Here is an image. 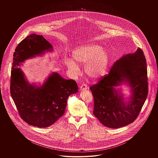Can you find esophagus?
<instances>
[{
  "label": "esophagus",
  "instance_id": "34e87169",
  "mask_svg": "<svg viewBox=\"0 0 158 158\" xmlns=\"http://www.w3.org/2000/svg\"><path fill=\"white\" fill-rule=\"evenodd\" d=\"M88 89L87 88V86L85 85V84H83L81 86V88H80V90H86Z\"/></svg>",
  "mask_w": 158,
  "mask_h": 158
}]
</instances>
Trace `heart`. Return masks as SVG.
<instances>
[{"label":"heart","mask_w":158,"mask_h":158,"mask_svg":"<svg viewBox=\"0 0 158 158\" xmlns=\"http://www.w3.org/2000/svg\"><path fill=\"white\" fill-rule=\"evenodd\" d=\"M73 60L66 61L68 69L77 73L80 68L77 64L85 66L86 75L94 81L105 76L108 68L110 55L101 45L91 43L77 47L72 52Z\"/></svg>","instance_id":"1"}]
</instances>
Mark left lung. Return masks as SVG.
I'll return each mask as SVG.
<instances>
[{"label": "left lung", "mask_w": 158, "mask_h": 158, "mask_svg": "<svg viewBox=\"0 0 158 158\" xmlns=\"http://www.w3.org/2000/svg\"><path fill=\"white\" fill-rule=\"evenodd\" d=\"M147 66L143 51L124 54L111 68L108 75L92 86L94 99V114L106 127L117 128L133 123L148 97ZM123 84L130 88L131 96L123 97Z\"/></svg>", "instance_id": "left-lung-1"}]
</instances>
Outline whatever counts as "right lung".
<instances>
[{
	"label": "right lung",
	"instance_id": "right-lung-1",
	"mask_svg": "<svg viewBox=\"0 0 158 158\" xmlns=\"http://www.w3.org/2000/svg\"><path fill=\"white\" fill-rule=\"evenodd\" d=\"M53 52L43 35L32 34L18 45L14 54L10 94L23 120L34 127H47L64 114L67 100L78 92L75 81L52 72L43 84L28 81L21 66L25 60Z\"/></svg>",
	"mask_w": 158,
	"mask_h": 158
}]
</instances>
